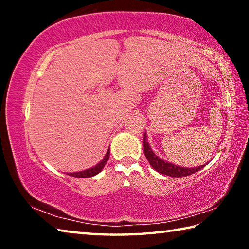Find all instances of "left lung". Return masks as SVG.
<instances>
[{"mask_svg":"<svg viewBox=\"0 0 249 249\" xmlns=\"http://www.w3.org/2000/svg\"><path fill=\"white\" fill-rule=\"evenodd\" d=\"M144 153H145V157L150 163V166L153 167L156 171H158L159 174H162L166 176L176 177V178H179V177H187L195 174V172L201 170L202 168L205 167L206 163H208L206 162L205 165L195 167V168H184V167L174 165V163L171 162H168L166 160L159 158L158 156L154 153L149 145V142H147L146 133L144 135Z\"/></svg>","mask_w":249,"mask_h":249,"instance_id":"left-lung-1","label":"left lung"}]
</instances>
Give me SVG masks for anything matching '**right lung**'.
<instances>
[{
    "label": "right lung",
    "mask_w": 249,
    "mask_h": 249,
    "mask_svg": "<svg viewBox=\"0 0 249 249\" xmlns=\"http://www.w3.org/2000/svg\"><path fill=\"white\" fill-rule=\"evenodd\" d=\"M109 157V148L107 151V154H105L104 158L101 160V161L98 163V165L90 168V169H87V170H83V171H79V172H69V176L71 177H75V178H90V177H93L95 175H98L99 172H101V170L103 169L104 166L107 165V160Z\"/></svg>",
    "instance_id": "obj_1"
}]
</instances>
